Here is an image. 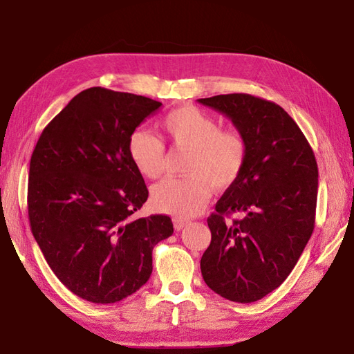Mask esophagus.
<instances>
[{"label":"esophagus","instance_id":"esophagus-1","mask_svg":"<svg viewBox=\"0 0 354 354\" xmlns=\"http://www.w3.org/2000/svg\"><path fill=\"white\" fill-rule=\"evenodd\" d=\"M173 223H174V229L176 230H181L183 227H186L187 224H189V220H185V218H178V217H176L174 220H173Z\"/></svg>","mask_w":354,"mask_h":354}]
</instances>
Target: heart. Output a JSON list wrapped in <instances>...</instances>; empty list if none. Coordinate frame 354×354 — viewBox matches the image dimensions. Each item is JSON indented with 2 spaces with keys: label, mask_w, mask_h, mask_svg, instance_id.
<instances>
[{
  "label": "heart",
  "mask_w": 354,
  "mask_h": 354,
  "mask_svg": "<svg viewBox=\"0 0 354 354\" xmlns=\"http://www.w3.org/2000/svg\"><path fill=\"white\" fill-rule=\"evenodd\" d=\"M162 128L176 149L187 151L183 178H167L152 190L153 207L180 218L195 216L207 205L211 189L226 190L239 180L248 159V142L234 128H221L216 118L195 106L168 112ZM130 155L138 173L158 178L165 168V146L147 130L128 138Z\"/></svg>",
  "instance_id": "heart-1"
}]
</instances>
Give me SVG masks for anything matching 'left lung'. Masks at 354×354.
Here are the masks:
<instances>
[{
  "instance_id": "8db88e82",
  "label": "left lung",
  "mask_w": 354,
  "mask_h": 354,
  "mask_svg": "<svg viewBox=\"0 0 354 354\" xmlns=\"http://www.w3.org/2000/svg\"><path fill=\"white\" fill-rule=\"evenodd\" d=\"M198 102L226 115L248 142L239 180L207 220L211 243L201 259L202 277L223 298L254 303L282 285L312 236L316 158L279 104L243 93ZM233 212L245 217L226 222Z\"/></svg>"
}]
</instances>
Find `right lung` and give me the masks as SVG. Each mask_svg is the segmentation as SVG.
I'll return each mask as SVG.
<instances>
[{"label": "right lung", "instance_id": "right-lung-1", "mask_svg": "<svg viewBox=\"0 0 354 354\" xmlns=\"http://www.w3.org/2000/svg\"><path fill=\"white\" fill-rule=\"evenodd\" d=\"M160 104L102 87L81 91L41 133L30 156V230L50 269L90 303L121 301L152 274L168 216L134 218L149 192L128 138Z\"/></svg>", "mask_w": 354, "mask_h": 354}]
</instances>
